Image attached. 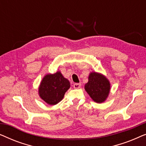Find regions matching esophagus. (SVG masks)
Masks as SVG:
<instances>
[{"instance_id":"esophagus-1","label":"esophagus","mask_w":146,"mask_h":146,"mask_svg":"<svg viewBox=\"0 0 146 146\" xmlns=\"http://www.w3.org/2000/svg\"><path fill=\"white\" fill-rule=\"evenodd\" d=\"M73 87H74V88H75V89H78V88H80L81 87V84L80 83H75V84H74Z\"/></svg>"}]
</instances>
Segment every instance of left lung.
Here are the masks:
<instances>
[{
	"instance_id": "obj_1",
	"label": "left lung",
	"mask_w": 146,
	"mask_h": 146,
	"mask_svg": "<svg viewBox=\"0 0 146 146\" xmlns=\"http://www.w3.org/2000/svg\"><path fill=\"white\" fill-rule=\"evenodd\" d=\"M109 80L102 74L92 72L88 76V82L84 89L92 99L96 103H102L106 100L110 92Z\"/></svg>"
}]
</instances>
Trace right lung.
<instances>
[{"label":"right lung","mask_w":146,"mask_h":146,"mask_svg":"<svg viewBox=\"0 0 146 146\" xmlns=\"http://www.w3.org/2000/svg\"><path fill=\"white\" fill-rule=\"evenodd\" d=\"M70 88L68 80L63 76L60 71H57L44 76L38 87V95L48 104L56 105L63 99Z\"/></svg>","instance_id":"right-lung-1"}]
</instances>
